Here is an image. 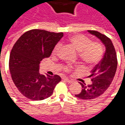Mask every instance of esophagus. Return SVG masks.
<instances>
[{
  "label": "esophagus",
  "instance_id": "obj_1",
  "mask_svg": "<svg viewBox=\"0 0 125 125\" xmlns=\"http://www.w3.org/2000/svg\"><path fill=\"white\" fill-rule=\"evenodd\" d=\"M63 80L64 82H68V83H72V82H73L72 80H69L68 78H63Z\"/></svg>",
  "mask_w": 125,
  "mask_h": 125
}]
</instances>
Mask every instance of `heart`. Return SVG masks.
Returning a JSON list of instances; mask_svg holds the SVG:
<instances>
[{"label": "heart", "instance_id": "1", "mask_svg": "<svg viewBox=\"0 0 125 125\" xmlns=\"http://www.w3.org/2000/svg\"><path fill=\"white\" fill-rule=\"evenodd\" d=\"M70 43L76 50L80 53L81 60L89 65H94L99 62L103 55V48L100 43H92L90 39L82 35H74L69 38ZM60 48V44H57L53 50V53H57ZM72 67L67 66L65 71L71 70Z\"/></svg>", "mask_w": 125, "mask_h": 125}]
</instances>
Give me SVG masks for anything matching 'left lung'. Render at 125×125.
<instances>
[{
  "label": "left lung",
  "mask_w": 125,
  "mask_h": 125,
  "mask_svg": "<svg viewBox=\"0 0 125 125\" xmlns=\"http://www.w3.org/2000/svg\"><path fill=\"white\" fill-rule=\"evenodd\" d=\"M92 35L100 40L105 47V53L101 61L95 65L91 71L92 84L86 86L81 84V92L75 96L82 100H92L102 95L110 86L115 75L117 68V58L115 47L112 41L106 36L96 31H88Z\"/></svg>",
  "instance_id": "obj_1"
}]
</instances>
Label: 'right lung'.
Here are the masks:
<instances>
[{
	"instance_id": "1",
	"label": "right lung",
	"mask_w": 125,
	"mask_h": 125,
	"mask_svg": "<svg viewBox=\"0 0 125 125\" xmlns=\"http://www.w3.org/2000/svg\"><path fill=\"white\" fill-rule=\"evenodd\" d=\"M63 36V33L33 29L21 36L12 47L9 57L12 81L19 92L29 99L47 98L61 81L57 75L41 74L39 64L43 58L51 55Z\"/></svg>"
}]
</instances>
